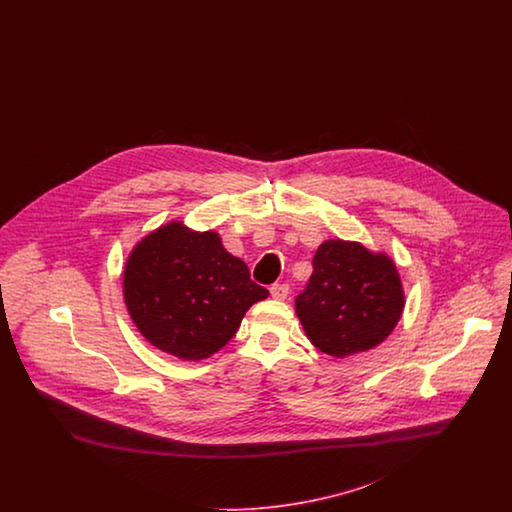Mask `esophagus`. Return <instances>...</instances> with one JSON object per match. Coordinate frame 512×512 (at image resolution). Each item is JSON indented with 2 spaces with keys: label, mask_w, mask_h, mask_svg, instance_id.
Returning <instances> with one entry per match:
<instances>
[{
  "label": "esophagus",
  "mask_w": 512,
  "mask_h": 512,
  "mask_svg": "<svg viewBox=\"0 0 512 512\" xmlns=\"http://www.w3.org/2000/svg\"><path fill=\"white\" fill-rule=\"evenodd\" d=\"M270 293H272L274 299H286L288 293H290V286L288 284H272Z\"/></svg>",
  "instance_id": "1"
}]
</instances>
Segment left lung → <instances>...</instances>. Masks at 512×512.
Wrapping results in <instances>:
<instances>
[{
  "instance_id": "obj_1",
  "label": "left lung",
  "mask_w": 512,
  "mask_h": 512,
  "mask_svg": "<svg viewBox=\"0 0 512 512\" xmlns=\"http://www.w3.org/2000/svg\"><path fill=\"white\" fill-rule=\"evenodd\" d=\"M403 307L405 295L390 257L341 240L318 247L313 274L295 297L307 338L332 357H349L382 343Z\"/></svg>"
}]
</instances>
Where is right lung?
Listing matches in <instances>:
<instances>
[{
	"mask_svg": "<svg viewBox=\"0 0 512 512\" xmlns=\"http://www.w3.org/2000/svg\"><path fill=\"white\" fill-rule=\"evenodd\" d=\"M219 234L171 222L134 247L124 268V301L147 341L199 361L234 338L245 311L267 299Z\"/></svg>",
	"mask_w": 512,
	"mask_h": 512,
	"instance_id": "1",
	"label": "right lung"
}]
</instances>
